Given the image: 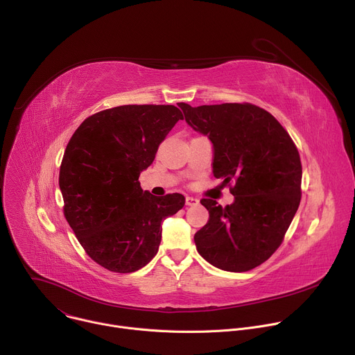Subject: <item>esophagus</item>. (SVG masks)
Wrapping results in <instances>:
<instances>
[{
  "label": "esophagus",
  "mask_w": 355,
  "mask_h": 355,
  "mask_svg": "<svg viewBox=\"0 0 355 355\" xmlns=\"http://www.w3.org/2000/svg\"><path fill=\"white\" fill-rule=\"evenodd\" d=\"M185 204H187L188 207H195V205L199 204V200H198L196 198H193V196H187V198H185Z\"/></svg>",
  "instance_id": "1"
}]
</instances>
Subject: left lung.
Listing matches in <instances>:
<instances>
[{
  "label": "left lung",
  "instance_id": "obj_1",
  "mask_svg": "<svg viewBox=\"0 0 355 355\" xmlns=\"http://www.w3.org/2000/svg\"><path fill=\"white\" fill-rule=\"evenodd\" d=\"M187 123L214 146L212 171L230 188L234 200L222 208L202 199L208 223L193 236L208 263L243 272L267 261L300 202L302 164L288 132L267 111L251 104H180Z\"/></svg>",
  "mask_w": 355,
  "mask_h": 355
}]
</instances>
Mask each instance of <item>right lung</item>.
Instances as JSON below:
<instances>
[{"label": "right lung", "instance_id": "right-lung-1", "mask_svg": "<svg viewBox=\"0 0 355 355\" xmlns=\"http://www.w3.org/2000/svg\"><path fill=\"white\" fill-rule=\"evenodd\" d=\"M180 119L174 105H122L87 118L71 136L59 175L64 216L101 267L143 268L157 254L162 222L184 207V195L155 196L139 182Z\"/></svg>", "mask_w": 355, "mask_h": 355}]
</instances>
